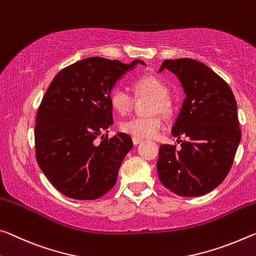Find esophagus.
<instances>
[{
  "label": "esophagus",
  "instance_id": "1",
  "mask_svg": "<svg viewBox=\"0 0 256 256\" xmlns=\"http://www.w3.org/2000/svg\"><path fill=\"white\" fill-rule=\"evenodd\" d=\"M132 141H133V144H139L142 142V139H139V138H132Z\"/></svg>",
  "mask_w": 256,
  "mask_h": 256
}]
</instances>
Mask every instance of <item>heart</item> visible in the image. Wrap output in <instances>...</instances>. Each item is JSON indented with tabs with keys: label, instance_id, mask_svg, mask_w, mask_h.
I'll return each mask as SVG.
<instances>
[{
	"label": "heart",
	"instance_id": "b5f03b06",
	"mask_svg": "<svg viewBox=\"0 0 256 256\" xmlns=\"http://www.w3.org/2000/svg\"><path fill=\"white\" fill-rule=\"evenodd\" d=\"M133 90L136 96H149L144 107V112L148 115L123 120L120 125V131L139 139L156 136L163 125L157 112L168 115L172 110L168 85L157 76L144 75L133 82ZM109 102L116 112L125 115L132 107V96L123 88H115L109 96Z\"/></svg>",
	"mask_w": 256,
	"mask_h": 256
}]
</instances>
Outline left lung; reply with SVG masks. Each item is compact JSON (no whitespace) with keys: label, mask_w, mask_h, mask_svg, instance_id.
<instances>
[{"label":"left lung","mask_w":256,"mask_h":256,"mask_svg":"<svg viewBox=\"0 0 256 256\" xmlns=\"http://www.w3.org/2000/svg\"><path fill=\"white\" fill-rule=\"evenodd\" d=\"M165 68L179 77L186 96L172 128L181 148L160 146L158 176L179 196H202L216 188L232 166L242 138L236 99L228 83L200 62L164 60L160 72Z\"/></svg>","instance_id":"8db88e82"}]
</instances>
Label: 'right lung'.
Masks as SVG:
<instances>
[{"mask_svg": "<svg viewBox=\"0 0 256 256\" xmlns=\"http://www.w3.org/2000/svg\"><path fill=\"white\" fill-rule=\"evenodd\" d=\"M138 62L91 56L64 67L48 85L36 114L35 156L64 196L98 200L116 184L133 144L126 133L106 134L112 124L109 96L116 80Z\"/></svg>", "mask_w": 256, "mask_h": 256, "instance_id": "1", "label": "right lung"}]
</instances>
